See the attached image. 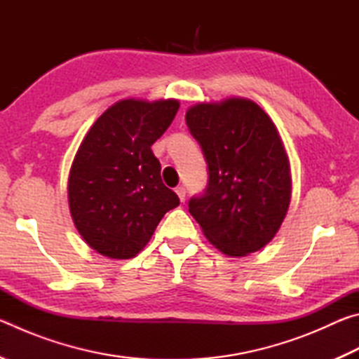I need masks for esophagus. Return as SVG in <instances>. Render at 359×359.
<instances>
[{
    "label": "esophagus",
    "mask_w": 359,
    "mask_h": 359,
    "mask_svg": "<svg viewBox=\"0 0 359 359\" xmlns=\"http://www.w3.org/2000/svg\"><path fill=\"white\" fill-rule=\"evenodd\" d=\"M175 193L179 194V198H180V201L184 203L185 201V194H187V190H185V187L184 185H179L177 188H175Z\"/></svg>",
    "instance_id": "34e87169"
}]
</instances>
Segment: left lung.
Here are the masks:
<instances>
[{"instance_id":"8db88e82","label":"left lung","mask_w":359,"mask_h":359,"mask_svg":"<svg viewBox=\"0 0 359 359\" xmlns=\"http://www.w3.org/2000/svg\"><path fill=\"white\" fill-rule=\"evenodd\" d=\"M208 165V187L188 201L205 238L229 257L257 252L287 215L290 165L272 120L248 100L196 104L185 115Z\"/></svg>"}]
</instances>
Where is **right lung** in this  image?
<instances>
[{"instance_id":"add662e5","label":"right lung","mask_w":359,"mask_h":359,"mask_svg":"<svg viewBox=\"0 0 359 359\" xmlns=\"http://www.w3.org/2000/svg\"><path fill=\"white\" fill-rule=\"evenodd\" d=\"M177 111L175 100H123L95 121L79 147L68 182L71 215L104 257H136L163 215L180 204L151 151Z\"/></svg>"}]
</instances>
